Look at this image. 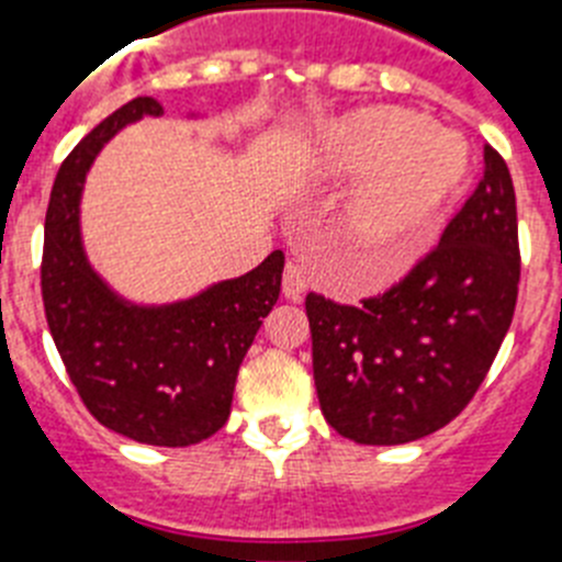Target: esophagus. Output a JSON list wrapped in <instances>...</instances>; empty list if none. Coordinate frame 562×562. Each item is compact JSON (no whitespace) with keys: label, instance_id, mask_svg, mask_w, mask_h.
<instances>
[{"label":"esophagus","instance_id":"1","mask_svg":"<svg viewBox=\"0 0 562 562\" xmlns=\"http://www.w3.org/2000/svg\"><path fill=\"white\" fill-rule=\"evenodd\" d=\"M306 286H310V278H306L304 267L295 265V261H286L284 278H281V290H284V297L297 301V297L306 292Z\"/></svg>","mask_w":562,"mask_h":562}]
</instances>
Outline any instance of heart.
Segmentation results:
<instances>
[{
	"label": "heart",
	"mask_w": 562,
	"mask_h": 562,
	"mask_svg": "<svg viewBox=\"0 0 562 562\" xmlns=\"http://www.w3.org/2000/svg\"><path fill=\"white\" fill-rule=\"evenodd\" d=\"M315 171L324 180H366L342 213V241L362 276L382 281L411 265L459 196L470 151L419 114L371 106L317 134Z\"/></svg>",
	"instance_id": "heart-1"
}]
</instances>
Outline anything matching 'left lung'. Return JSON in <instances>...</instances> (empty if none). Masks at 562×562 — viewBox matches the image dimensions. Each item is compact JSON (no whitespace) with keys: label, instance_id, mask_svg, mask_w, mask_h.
Masks as SVG:
<instances>
[{"label":"left lung","instance_id":"obj_1","mask_svg":"<svg viewBox=\"0 0 562 562\" xmlns=\"http://www.w3.org/2000/svg\"><path fill=\"white\" fill-rule=\"evenodd\" d=\"M518 281L513 177L484 146L479 188L400 284L360 306L306 295L326 422L357 445H405L445 428L493 366Z\"/></svg>","mask_w":562,"mask_h":562}]
</instances>
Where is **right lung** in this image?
<instances>
[{
    "label": "right lung",
    "instance_id": "add662e5",
    "mask_svg": "<svg viewBox=\"0 0 562 562\" xmlns=\"http://www.w3.org/2000/svg\"><path fill=\"white\" fill-rule=\"evenodd\" d=\"M146 114L157 117L162 106L154 98L123 103L58 168L44 220L42 297L89 414L140 445L188 448L231 416L238 366L281 292L284 252L177 304L140 306L109 290L83 252V180L103 143Z\"/></svg>",
    "mask_w": 562,
    "mask_h": 562
}]
</instances>
